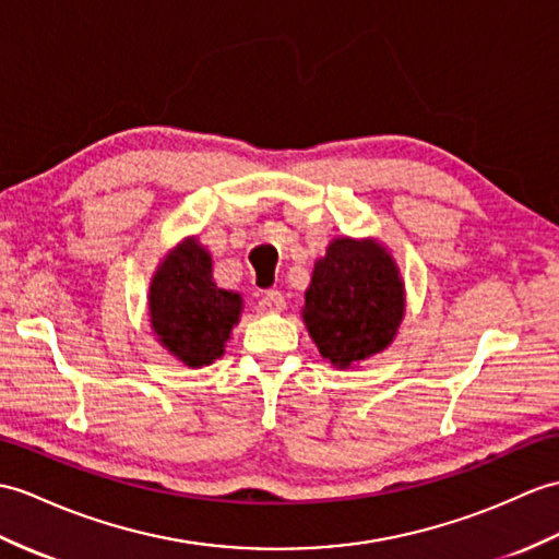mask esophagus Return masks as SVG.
<instances>
[{
    "label": "esophagus",
    "instance_id": "esophagus-1",
    "mask_svg": "<svg viewBox=\"0 0 559 559\" xmlns=\"http://www.w3.org/2000/svg\"><path fill=\"white\" fill-rule=\"evenodd\" d=\"M257 307H259V311H262V314H274V311H283L285 309L283 293L281 290H266Z\"/></svg>",
    "mask_w": 559,
    "mask_h": 559
}]
</instances>
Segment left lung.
Masks as SVG:
<instances>
[{"label":"left lung","instance_id":"1","mask_svg":"<svg viewBox=\"0 0 559 559\" xmlns=\"http://www.w3.org/2000/svg\"><path fill=\"white\" fill-rule=\"evenodd\" d=\"M302 314L333 367L345 369L381 353L405 314V290L391 254L369 240H333L314 266Z\"/></svg>","mask_w":559,"mask_h":559}]
</instances>
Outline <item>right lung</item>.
Returning <instances> with one entry per match:
<instances>
[{
  "label": "right lung",
  "mask_w": 559,
  "mask_h": 559,
  "mask_svg": "<svg viewBox=\"0 0 559 559\" xmlns=\"http://www.w3.org/2000/svg\"><path fill=\"white\" fill-rule=\"evenodd\" d=\"M242 297L218 288L212 257L198 240H186L168 254L150 288V321L164 347L183 365H212L238 323Z\"/></svg>",
  "instance_id": "add662e5"
}]
</instances>
